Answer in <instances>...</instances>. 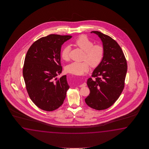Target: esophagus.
<instances>
[{
    "mask_svg": "<svg viewBox=\"0 0 149 149\" xmlns=\"http://www.w3.org/2000/svg\"><path fill=\"white\" fill-rule=\"evenodd\" d=\"M86 85H87L86 83V82H84L81 85H80L79 86V87H85V86H86Z\"/></svg>",
    "mask_w": 149,
    "mask_h": 149,
    "instance_id": "obj_1",
    "label": "esophagus"
}]
</instances>
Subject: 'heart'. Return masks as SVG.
<instances>
[{
    "instance_id": "1",
    "label": "heart",
    "mask_w": 149,
    "mask_h": 149,
    "mask_svg": "<svg viewBox=\"0 0 149 149\" xmlns=\"http://www.w3.org/2000/svg\"><path fill=\"white\" fill-rule=\"evenodd\" d=\"M76 46L85 52L84 60L88 61L82 62H73L68 64L65 70L67 72L77 76H81L88 71L89 65L92 67H97L104 56V51L100 45H94V42L85 35H81L74 41ZM70 48L67 46L62 49L61 53L62 58L68 61L69 58Z\"/></svg>"
}]
</instances>
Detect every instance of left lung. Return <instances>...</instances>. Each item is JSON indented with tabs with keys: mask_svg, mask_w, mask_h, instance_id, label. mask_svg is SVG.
Wrapping results in <instances>:
<instances>
[{
	"mask_svg": "<svg viewBox=\"0 0 149 149\" xmlns=\"http://www.w3.org/2000/svg\"><path fill=\"white\" fill-rule=\"evenodd\" d=\"M101 39L104 48V56L95 68L87 84L89 95L85 99L89 107L102 110L110 107L117 100L123 91L127 71L124 53L117 42L101 32L93 31Z\"/></svg>",
	"mask_w": 149,
	"mask_h": 149,
	"instance_id": "8db88e82",
	"label": "left lung"
}]
</instances>
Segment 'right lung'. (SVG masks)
I'll list each match as a JSON object with an SVG mask.
<instances>
[{
	"label": "right lung",
	"instance_id": "obj_1",
	"mask_svg": "<svg viewBox=\"0 0 149 149\" xmlns=\"http://www.w3.org/2000/svg\"><path fill=\"white\" fill-rule=\"evenodd\" d=\"M71 36L48 35L35 41L25 56L23 75L29 97L43 110L52 111L63 103L70 86L62 73L61 49Z\"/></svg>",
	"mask_w": 149,
	"mask_h": 149
}]
</instances>
